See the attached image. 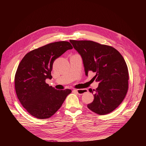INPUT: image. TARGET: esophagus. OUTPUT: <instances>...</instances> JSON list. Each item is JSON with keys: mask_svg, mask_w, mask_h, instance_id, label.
<instances>
[{"mask_svg": "<svg viewBox=\"0 0 146 146\" xmlns=\"http://www.w3.org/2000/svg\"><path fill=\"white\" fill-rule=\"evenodd\" d=\"M73 91L76 92L78 95H82L86 92V90L85 89H80V90H74Z\"/></svg>", "mask_w": 146, "mask_h": 146, "instance_id": "obj_1", "label": "esophagus"}]
</instances>
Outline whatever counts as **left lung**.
<instances>
[{
    "mask_svg": "<svg viewBox=\"0 0 146 146\" xmlns=\"http://www.w3.org/2000/svg\"><path fill=\"white\" fill-rule=\"evenodd\" d=\"M70 42L82 58L86 75L94 72L93 79L99 82L95 90L89 89L94 94V99L88 108L99 115L112 112L128 89V70L123 58L114 48L93 41L70 40Z\"/></svg>",
    "mask_w": 146,
    "mask_h": 146,
    "instance_id": "8db88e82",
    "label": "left lung"
}]
</instances>
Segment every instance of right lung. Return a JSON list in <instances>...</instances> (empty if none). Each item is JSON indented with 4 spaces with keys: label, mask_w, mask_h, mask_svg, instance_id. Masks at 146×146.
Segmentation results:
<instances>
[{
    "label": "right lung",
    "mask_w": 146,
    "mask_h": 146,
    "mask_svg": "<svg viewBox=\"0 0 146 146\" xmlns=\"http://www.w3.org/2000/svg\"><path fill=\"white\" fill-rule=\"evenodd\" d=\"M73 47L68 41H57L33 50L21 61L15 76V89L20 103L32 115L48 118L61 107L69 89L58 90L46 82L51 79L54 60Z\"/></svg>",
    "instance_id": "right-lung-1"
}]
</instances>
